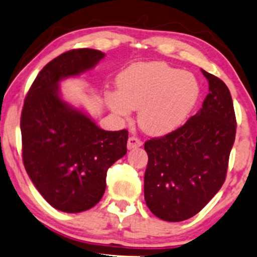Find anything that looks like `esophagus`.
Listing matches in <instances>:
<instances>
[{
  "label": "esophagus",
  "mask_w": 257,
  "mask_h": 257,
  "mask_svg": "<svg viewBox=\"0 0 257 257\" xmlns=\"http://www.w3.org/2000/svg\"><path fill=\"white\" fill-rule=\"evenodd\" d=\"M140 146H143V141H141L139 138L131 137L128 139V144H126V147H128L129 150L137 149V147H140Z\"/></svg>",
  "instance_id": "34e87169"
}]
</instances>
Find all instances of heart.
Masks as SVG:
<instances>
[{
  "mask_svg": "<svg viewBox=\"0 0 257 257\" xmlns=\"http://www.w3.org/2000/svg\"><path fill=\"white\" fill-rule=\"evenodd\" d=\"M118 94L107 95L116 113L126 116L139 110L138 122L150 135H164L179 128L199 96V84L192 73L163 63L129 66L117 79Z\"/></svg>",
  "mask_w": 257,
  "mask_h": 257,
  "instance_id": "b5f03b06",
  "label": "heart"
}]
</instances>
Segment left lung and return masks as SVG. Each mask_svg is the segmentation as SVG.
Masks as SVG:
<instances>
[{
	"mask_svg": "<svg viewBox=\"0 0 257 257\" xmlns=\"http://www.w3.org/2000/svg\"><path fill=\"white\" fill-rule=\"evenodd\" d=\"M202 72L209 82L202 108L176 131L145 143L146 204L153 215L169 222L194 216L219 192L235 139L228 88L216 76Z\"/></svg>",
	"mask_w": 257,
	"mask_h": 257,
	"instance_id": "8db88e82",
	"label": "left lung"
}]
</instances>
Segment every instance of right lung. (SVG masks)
Returning a JSON list of instances; mask_svg holds the SVG:
<instances>
[{
    "label": "right lung",
    "instance_id": "right-lung-1",
    "mask_svg": "<svg viewBox=\"0 0 257 257\" xmlns=\"http://www.w3.org/2000/svg\"><path fill=\"white\" fill-rule=\"evenodd\" d=\"M104 57L96 49L82 48L53 59L37 75L22 111L26 173L43 198L64 213L98 204L108 168L126 153L128 131H102L59 91L61 79L93 69Z\"/></svg>",
    "mask_w": 257,
    "mask_h": 257
}]
</instances>
